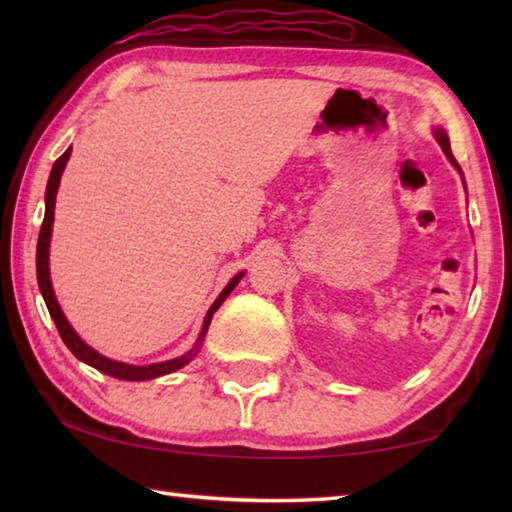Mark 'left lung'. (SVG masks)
<instances>
[{
  "label": "left lung",
  "mask_w": 512,
  "mask_h": 512,
  "mask_svg": "<svg viewBox=\"0 0 512 512\" xmlns=\"http://www.w3.org/2000/svg\"><path fill=\"white\" fill-rule=\"evenodd\" d=\"M433 135H436V140H438V144H440V149L445 151V155H447V160L454 164L456 167V171L461 173L463 176V171H461V167H458V162L454 160V155H452V146H449V137H447V133L443 131V128H433Z\"/></svg>",
  "instance_id": "obj_1"
}]
</instances>
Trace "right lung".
Returning <instances> with one entry per match:
<instances>
[{
	"label": "right lung",
	"instance_id": "right-lung-1",
	"mask_svg": "<svg viewBox=\"0 0 512 512\" xmlns=\"http://www.w3.org/2000/svg\"><path fill=\"white\" fill-rule=\"evenodd\" d=\"M69 155H72V146L60 155V158L54 162V167H51L49 173V183H47V192H45V221H42V228H40V237H38V250H36V273H38V287L42 298H45V305L49 309L51 318H54V323L58 327V334L63 343L69 348V352L74 354L76 359L88 363V366L97 368L103 375H110L115 379H126V381H146V379H155V377H162V375H169V372H176L183 366H187L189 361H192L198 352H201V345L203 339L207 334V327L212 323V316L214 311L223 305V300L230 296L232 289L237 287L241 277L246 273L241 271L237 273L232 280L225 284V289L219 293V298L212 302V307L207 309L205 320H203V327H201V334H198V339L194 343V348L185 352L183 357H176V359H169V361H160V363H149V366H133V363H121L115 359H108L99 354L94 348H90L88 343H85L79 334H76V329L69 325V320L65 318L63 309H60L58 300H56V293L54 287H51V275H49V246H51V230H54V207H56V194H58V185H60V176H63L65 171V164L69 160Z\"/></svg>",
	"mask_w": 512,
	"mask_h": 512
}]
</instances>
